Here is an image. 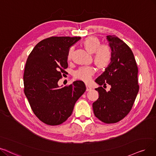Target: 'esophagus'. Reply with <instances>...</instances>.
<instances>
[{"mask_svg":"<svg viewBox=\"0 0 156 156\" xmlns=\"http://www.w3.org/2000/svg\"><path fill=\"white\" fill-rule=\"evenodd\" d=\"M91 87L90 86H88V85H86V91H91Z\"/></svg>","mask_w":156,"mask_h":156,"instance_id":"1","label":"esophagus"}]
</instances>
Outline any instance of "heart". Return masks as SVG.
<instances>
[{"mask_svg":"<svg viewBox=\"0 0 156 156\" xmlns=\"http://www.w3.org/2000/svg\"><path fill=\"white\" fill-rule=\"evenodd\" d=\"M83 45L87 52L93 54V61L99 69L104 70L111 65L113 59V52L111 47L108 45H101V41L97 37L90 36L86 38L83 42ZM72 54V48H70L67 54L68 60L71 59ZM94 73L95 70L92 67H83L74 73V76L85 82H88Z\"/></svg>","mask_w":156,"mask_h":156,"instance_id":"obj_1","label":"heart"}]
</instances>
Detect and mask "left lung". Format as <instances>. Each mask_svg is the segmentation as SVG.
Instances as JSON below:
<instances>
[{
	"mask_svg": "<svg viewBox=\"0 0 156 156\" xmlns=\"http://www.w3.org/2000/svg\"><path fill=\"white\" fill-rule=\"evenodd\" d=\"M113 52L111 65L96 79L100 86L109 84L106 91L102 86L97 101L93 103L95 116L105 123H116L126 117L131 110L139 91L138 69L131 49L115 35L107 36Z\"/></svg>",
	"mask_w": 156,
	"mask_h": 156,
	"instance_id": "8db88e82",
	"label": "left lung"
}]
</instances>
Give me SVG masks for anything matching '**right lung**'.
<instances>
[{"label": "right lung", "mask_w": 156, "mask_h": 156, "mask_svg": "<svg viewBox=\"0 0 156 156\" xmlns=\"http://www.w3.org/2000/svg\"><path fill=\"white\" fill-rule=\"evenodd\" d=\"M80 37L52 36L31 51L23 73L24 93L34 115L43 123L57 126L70 116L75 104L86 91L81 80L59 88L61 73L68 68L67 54Z\"/></svg>", "instance_id": "add662e5"}]
</instances>
